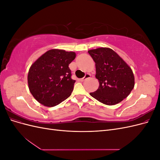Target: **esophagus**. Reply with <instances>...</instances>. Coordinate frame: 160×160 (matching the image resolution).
I'll return each instance as SVG.
<instances>
[{
	"mask_svg": "<svg viewBox=\"0 0 160 160\" xmlns=\"http://www.w3.org/2000/svg\"><path fill=\"white\" fill-rule=\"evenodd\" d=\"M91 77V74H89V73H87L85 75V77H83V78H82V79H80V81H84L85 80H86L87 79H88V78H89V77Z\"/></svg>",
	"mask_w": 160,
	"mask_h": 160,
	"instance_id": "esophagus-1",
	"label": "esophagus"
}]
</instances>
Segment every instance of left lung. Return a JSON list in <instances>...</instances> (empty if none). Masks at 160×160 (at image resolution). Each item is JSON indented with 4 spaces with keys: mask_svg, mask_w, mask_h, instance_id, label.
I'll use <instances>...</instances> for the list:
<instances>
[{
    "mask_svg": "<svg viewBox=\"0 0 160 160\" xmlns=\"http://www.w3.org/2000/svg\"><path fill=\"white\" fill-rule=\"evenodd\" d=\"M95 62L99 87L90 95L108 105L118 104L130 94L135 79L131 67L113 50L101 47L88 51Z\"/></svg>",
    "mask_w": 160,
    "mask_h": 160,
    "instance_id": "left-lung-1",
    "label": "left lung"
}]
</instances>
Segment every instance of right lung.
Segmentation results:
<instances>
[{
	"label": "right lung",
	"instance_id": "1",
	"mask_svg": "<svg viewBox=\"0 0 160 160\" xmlns=\"http://www.w3.org/2000/svg\"><path fill=\"white\" fill-rule=\"evenodd\" d=\"M75 52L61 49L47 51L31 66L28 73L29 91L35 99L47 107H54L71 95L75 81L69 65Z\"/></svg>",
	"mask_w": 160,
	"mask_h": 160
}]
</instances>
